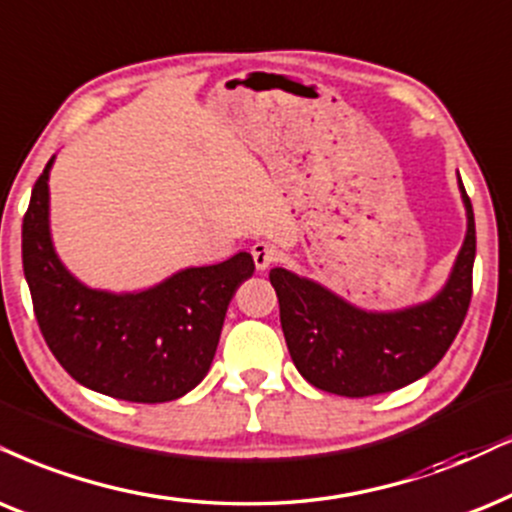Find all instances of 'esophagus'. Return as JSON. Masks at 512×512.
<instances>
[{
    "label": "esophagus",
    "mask_w": 512,
    "mask_h": 512,
    "mask_svg": "<svg viewBox=\"0 0 512 512\" xmlns=\"http://www.w3.org/2000/svg\"><path fill=\"white\" fill-rule=\"evenodd\" d=\"M252 260H255V267L257 269H269L271 264L278 260V250L276 245H271L267 241H257L252 245Z\"/></svg>",
    "instance_id": "esophagus-1"
}]
</instances>
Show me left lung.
<instances>
[{
  "label": "left lung",
  "instance_id": "left-lung-1",
  "mask_svg": "<svg viewBox=\"0 0 512 512\" xmlns=\"http://www.w3.org/2000/svg\"><path fill=\"white\" fill-rule=\"evenodd\" d=\"M458 186L468 234L449 281L430 302L399 312H364L293 271H269L288 352L307 383L340 397H371L411 385L442 361L468 314L477 243L461 177Z\"/></svg>",
  "mask_w": 512,
  "mask_h": 512
}]
</instances>
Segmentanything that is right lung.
<instances>
[{
  "label": "right lung",
  "mask_w": 512,
  "mask_h": 512,
  "mask_svg": "<svg viewBox=\"0 0 512 512\" xmlns=\"http://www.w3.org/2000/svg\"><path fill=\"white\" fill-rule=\"evenodd\" d=\"M49 160L23 217V271L51 354L89 390L137 404L191 392L210 371L231 297L255 262L179 271L141 293L87 288L58 260L49 234Z\"/></svg>",
  "instance_id": "add662e5"
}]
</instances>
